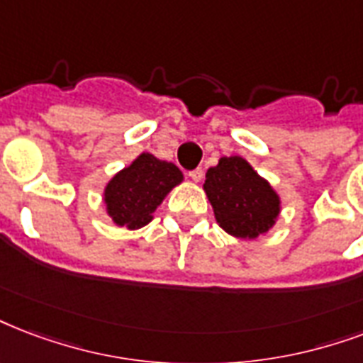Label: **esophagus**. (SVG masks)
<instances>
[{"label": "esophagus", "mask_w": 363, "mask_h": 363, "mask_svg": "<svg viewBox=\"0 0 363 363\" xmlns=\"http://www.w3.org/2000/svg\"><path fill=\"white\" fill-rule=\"evenodd\" d=\"M188 177H190L194 182H200L201 179H203V169H201V167H198V169L190 171V173H188Z\"/></svg>", "instance_id": "obj_1"}]
</instances>
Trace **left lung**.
Returning <instances> with one entry per match:
<instances>
[{
	"instance_id": "1",
	"label": "left lung",
	"mask_w": 363,
	"mask_h": 363,
	"mask_svg": "<svg viewBox=\"0 0 363 363\" xmlns=\"http://www.w3.org/2000/svg\"><path fill=\"white\" fill-rule=\"evenodd\" d=\"M203 192L217 225L240 240L264 236L280 217V194L240 156L220 157L215 167H209Z\"/></svg>"
}]
</instances>
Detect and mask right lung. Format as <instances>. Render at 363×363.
<instances>
[{"mask_svg": "<svg viewBox=\"0 0 363 363\" xmlns=\"http://www.w3.org/2000/svg\"><path fill=\"white\" fill-rule=\"evenodd\" d=\"M182 181V171L175 163L143 152L106 182L102 200L108 217L127 230H138L152 223L157 206Z\"/></svg>", "mask_w": 363, "mask_h": 363, "instance_id": "right-lung-1", "label": "right lung"}]
</instances>
